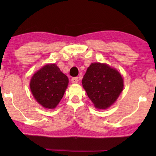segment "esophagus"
I'll list each match as a JSON object with an SVG mask.
<instances>
[{
    "mask_svg": "<svg viewBox=\"0 0 156 156\" xmlns=\"http://www.w3.org/2000/svg\"><path fill=\"white\" fill-rule=\"evenodd\" d=\"M71 81H72V83H76L78 82V77H74V78H73L72 79H71Z\"/></svg>",
    "mask_w": 156,
    "mask_h": 156,
    "instance_id": "esophagus-1",
    "label": "esophagus"
}]
</instances>
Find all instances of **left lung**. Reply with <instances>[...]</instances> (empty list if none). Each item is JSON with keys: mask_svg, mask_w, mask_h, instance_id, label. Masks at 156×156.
Returning a JSON list of instances; mask_svg holds the SVG:
<instances>
[{"mask_svg": "<svg viewBox=\"0 0 156 156\" xmlns=\"http://www.w3.org/2000/svg\"><path fill=\"white\" fill-rule=\"evenodd\" d=\"M82 84L94 106L101 109L110 107L123 89V79L119 72L101 63L89 66Z\"/></svg>", "mask_w": 156, "mask_h": 156, "instance_id": "obj_1", "label": "left lung"}]
</instances>
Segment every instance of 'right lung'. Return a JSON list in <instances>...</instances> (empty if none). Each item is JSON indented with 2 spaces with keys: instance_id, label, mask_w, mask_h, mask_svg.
Here are the masks:
<instances>
[{
  "instance_id": "1",
  "label": "right lung",
  "mask_w": 156,
  "mask_h": 156,
  "mask_svg": "<svg viewBox=\"0 0 156 156\" xmlns=\"http://www.w3.org/2000/svg\"><path fill=\"white\" fill-rule=\"evenodd\" d=\"M68 78L55 64H47L31 78L30 88L34 97L44 108H54L67 89Z\"/></svg>"
}]
</instances>
